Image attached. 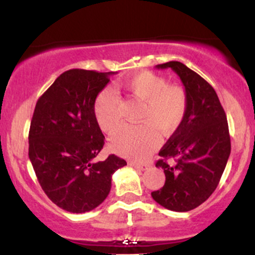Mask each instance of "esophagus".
<instances>
[{"label":"esophagus","mask_w":255,"mask_h":255,"mask_svg":"<svg viewBox=\"0 0 255 255\" xmlns=\"http://www.w3.org/2000/svg\"><path fill=\"white\" fill-rule=\"evenodd\" d=\"M130 165L134 166V168L137 169V170H141V171L147 170V169L150 168V164H148V163H141V164H140V163L130 162Z\"/></svg>","instance_id":"34e87169"}]
</instances>
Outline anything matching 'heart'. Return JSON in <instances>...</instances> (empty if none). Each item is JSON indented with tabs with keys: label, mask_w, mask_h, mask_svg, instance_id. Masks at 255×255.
<instances>
[{
	"label": "heart",
	"mask_w": 255,
	"mask_h": 255,
	"mask_svg": "<svg viewBox=\"0 0 255 255\" xmlns=\"http://www.w3.org/2000/svg\"><path fill=\"white\" fill-rule=\"evenodd\" d=\"M125 90L142 103L137 127L125 126L110 137L111 151L129 159H144L159 145V135L174 134L187 113V93L180 85H168L152 72H140L124 83ZM93 114L104 133H113L121 124L120 99L110 87L102 90L93 104Z\"/></svg>",
	"instance_id": "b5f03b06"
}]
</instances>
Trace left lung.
<instances>
[{
  "label": "left lung",
  "instance_id": "1",
  "mask_svg": "<svg viewBox=\"0 0 255 255\" xmlns=\"http://www.w3.org/2000/svg\"><path fill=\"white\" fill-rule=\"evenodd\" d=\"M171 68L187 93V113L180 128L159 151L156 163L165 183L152 198L165 209L187 212L198 207L217 188L230 156L227 115L213 87L177 61L157 64Z\"/></svg>",
  "mask_w": 255,
  "mask_h": 255
}]
</instances>
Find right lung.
Returning a JSON list of instances; mask_svg holds the SVG:
<instances>
[{
  "label": "right lung",
  "mask_w": 255,
  "mask_h": 255,
  "mask_svg": "<svg viewBox=\"0 0 255 255\" xmlns=\"http://www.w3.org/2000/svg\"><path fill=\"white\" fill-rule=\"evenodd\" d=\"M114 72L71 69L38 99L28 133V157L40 187L54 204L72 213L99 206L109 194L111 177L127 165L110 154L95 162L104 135L93 104Z\"/></svg>",
  "instance_id": "obj_1"
}]
</instances>
